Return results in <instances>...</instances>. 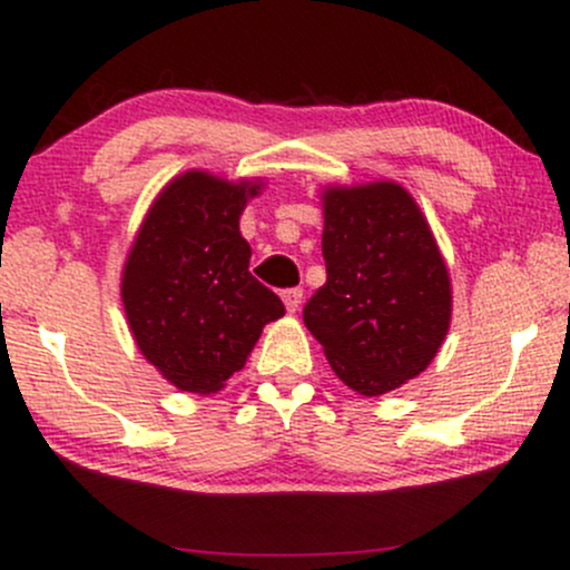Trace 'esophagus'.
Segmentation results:
<instances>
[{
	"label": "esophagus",
	"instance_id": "34e87169",
	"mask_svg": "<svg viewBox=\"0 0 570 570\" xmlns=\"http://www.w3.org/2000/svg\"><path fill=\"white\" fill-rule=\"evenodd\" d=\"M281 299H284L286 311L294 313L299 307V303H303V289H284V294H281Z\"/></svg>",
	"mask_w": 570,
	"mask_h": 570
}]
</instances>
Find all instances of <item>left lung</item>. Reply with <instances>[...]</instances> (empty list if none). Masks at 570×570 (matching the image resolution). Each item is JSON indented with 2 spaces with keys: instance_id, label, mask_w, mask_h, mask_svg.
I'll list each match as a JSON object with an SVG mask.
<instances>
[{
  "instance_id": "1",
  "label": "left lung",
  "mask_w": 570,
  "mask_h": 570,
  "mask_svg": "<svg viewBox=\"0 0 570 570\" xmlns=\"http://www.w3.org/2000/svg\"><path fill=\"white\" fill-rule=\"evenodd\" d=\"M322 203L326 284L307 299L303 322L348 389L389 394L421 375L448 335V265L396 181L326 187Z\"/></svg>"
}]
</instances>
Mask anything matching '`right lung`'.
I'll list each match as a JSON object with an SVG mask.
<instances>
[{
  "label": "right lung",
  "instance_id": "obj_1",
  "mask_svg": "<svg viewBox=\"0 0 570 570\" xmlns=\"http://www.w3.org/2000/svg\"><path fill=\"white\" fill-rule=\"evenodd\" d=\"M263 181L187 171L149 206L122 267V307L136 345L168 383L217 394L244 370L263 326L284 316L276 292L248 273L240 214Z\"/></svg>",
  "mask_w": 570,
  "mask_h": 570
}]
</instances>
